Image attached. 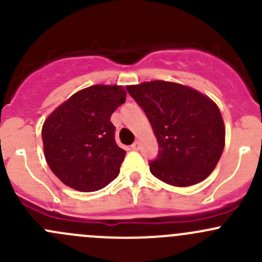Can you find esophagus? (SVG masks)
<instances>
[{
    "instance_id": "obj_1",
    "label": "esophagus",
    "mask_w": 262,
    "mask_h": 262,
    "mask_svg": "<svg viewBox=\"0 0 262 262\" xmlns=\"http://www.w3.org/2000/svg\"><path fill=\"white\" fill-rule=\"evenodd\" d=\"M131 147H132V150H139L140 147H141V142H140V141H135L134 144L131 145Z\"/></svg>"
}]
</instances>
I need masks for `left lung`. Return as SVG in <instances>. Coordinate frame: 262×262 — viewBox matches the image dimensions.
Returning a JSON list of instances; mask_svg holds the SVG:
<instances>
[{"label": "left lung", "mask_w": 262, "mask_h": 262, "mask_svg": "<svg viewBox=\"0 0 262 262\" xmlns=\"http://www.w3.org/2000/svg\"><path fill=\"white\" fill-rule=\"evenodd\" d=\"M126 88L157 137L159 155L149 163L151 174L176 187L208 178L225 145L224 121L215 102L193 88L163 80Z\"/></svg>", "instance_id": "1"}]
</instances>
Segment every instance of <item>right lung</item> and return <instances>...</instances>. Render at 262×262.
I'll list each match as a JSON object with an SVG mask.
<instances>
[{
	"instance_id": "right-lung-1",
	"label": "right lung",
	"mask_w": 262,
	"mask_h": 262,
	"mask_svg": "<svg viewBox=\"0 0 262 262\" xmlns=\"http://www.w3.org/2000/svg\"><path fill=\"white\" fill-rule=\"evenodd\" d=\"M121 85H93L59 104L42 127L44 157L62 183L94 192L118 174L126 151L115 140L111 116L126 102Z\"/></svg>"
}]
</instances>
